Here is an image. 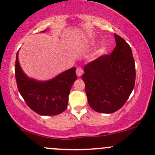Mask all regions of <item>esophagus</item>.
<instances>
[{
  "instance_id": "obj_1",
  "label": "esophagus",
  "mask_w": 155,
  "mask_h": 155,
  "mask_svg": "<svg viewBox=\"0 0 155 155\" xmlns=\"http://www.w3.org/2000/svg\"><path fill=\"white\" fill-rule=\"evenodd\" d=\"M76 75H77L78 76H81L84 73V71L82 69V68H81V67H78V68H76Z\"/></svg>"
}]
</instances>
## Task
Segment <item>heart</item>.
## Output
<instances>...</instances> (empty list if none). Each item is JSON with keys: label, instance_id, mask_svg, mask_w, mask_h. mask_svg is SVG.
<instances>
[{"label": "heart", "instance_id": "heart-1", "mask_svg": "<svg viewBox=\"0 0 155 155\" xmlns=\"http://www.w3.org/2000/svg\"><path fill=\"white\" fill-rule=\"evenodd\" d=\"M104 50V48H102V49H101V51H103Z\"/></svg>", "mask_w": 155, "mask_h": 155}]
</instances>
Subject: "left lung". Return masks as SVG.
I'll use <instances>...</instances> for the list:
<instances>
[{"instance_id":"left-lung-1","label":"left lung","mask_w":155,"mask_h":155,"mask_svg":"<svg viewBox=\"0 0 155 155\" xmlns=\"http://www.w3.org/2000/svg\"><path fill=\"white\" fill-rule=\"evenodd\" d=\"M116 46L84 68L81 76L89 105L101 113H113L127 101L135 85L136 68L131 47L114 34Z\"/></svg>"}]
</instances>
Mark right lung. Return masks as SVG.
Wrapping results in <instances>:
<instances>
[{
    "label": "right lung",
    "instance_id": "right-lung-1",
    "mask_svg": "<svg viewBox=\"0 0 155 155\" xmlns=\"http://www.w3.org/2000/svg\"><path fill=\"white\" fill-rule=\"evenodd\" d=\"M15 76L18 92L24 101L33 111L41 115H58L66 109L71 88L77 79L75 67L49 81H39L29 79L20 67L18 52Z\"/></svg>",
    "mask_w": 155,
    "mask_h": 155
}]
</instances>
